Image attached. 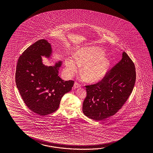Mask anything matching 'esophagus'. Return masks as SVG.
Instances as JSON below:
<instances>
[{"label":"esophagus","instance_id":"34e87169","mask_svg":"<svg viewBox=\"0 0 153 153\" xmlns=\"http://www.w3.org/2000/svg\"><path fill=\"white\" fill-rule=\"evenodd\" d=\"M80 86H81V85L79 83H78L77 82H74V88H79Z\"/></svg>","mask_w":153,"mask_h":153}]
</instances>
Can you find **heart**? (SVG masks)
<instances>
[{"label":"heart","instance_id":"obj_1","mask_svg":"<svg viewBox=\"0 0 153 153\" xmlns=\"http://www.w3.org/2000/svg\"><path fill=\"white\" fill-rule=\"evenodd\" d=\"M104 52L97 48H86L79 49L74 59L68 58L65 60L68 74L72 75L79 66H83L82 74L88 82H97L102 79L110 65L108 59L104 58Z\"/></svg>","mask_w":153,"mask_h":153}]
</instances>
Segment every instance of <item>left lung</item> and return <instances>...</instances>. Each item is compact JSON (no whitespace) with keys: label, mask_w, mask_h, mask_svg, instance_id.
<instances>
[{"label":"left lung","mask_w":153,"mask_h":153,"mask_svg":"<svg viewBox=\"0 0 153 153\" xmlns=\"http://www.w3.org/2000/svg\"><path fill=\"white\" fill-rule=\"evenodd\" d=\"M136 76L134 63L124 51L122 59L100 81L85 86L87 96L83 101V114L95 120L115 114L130 97Z\"/></svg>","instance_id":"1"}]
</instances>
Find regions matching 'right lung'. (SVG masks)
Returning <instances> with one entry per match:
<instances>
[{
    "label": "right lung",
    "mask_w": 153,
    "mask_h": 153,
    "mask_svg": "<svg viewBox=\"0 0 153 153\" xmlns=\"http://www.w3.org/2000/svg\"><path fill=\"white\" fill-rule=\"evenodd\" d=\"M51 53V44L39 40L23 51L16 67V83L23 102L40 116L56 111L62 97L74 84V81H65L58 76L62 61L54 66L43 65L42 56L49 58Z\"/></svg>",
    "instance_id": "1"
}]
</instances>
